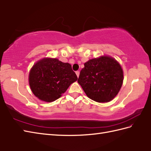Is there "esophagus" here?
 <instances>
[{"label": "esophagus", "instance_id": "1", "mask_svg": "<svg viewBox=\"0 0 151 151\" xmlns=\"http://www.w3.org/2000/svg\"><path fill=\"white\" fill-rule=\"evenodd\" d=\"M79 71H76V75H77V76H78V78H79Z\"/></svg>", "mask_w": 151, "mask_h": 151}]
</instances>
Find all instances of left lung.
<instances>
[{
    "instance_id": "obj_1",
    "label": "left lung",
    "mask_w": 151,
    "mask_h": 151,
    "mask_svg": "<svg viewBox=\"0 0 151 151\" xmlns=\"http://www.w3.org/2000/svg\"><path fill=\"white\" fill-rule=\"evenodd\" d=\"M78 82L90 99L99 103L111 101L123 81L121 66L114 59L104 56L85 63Z\"/></svg>"
}]
</instances>
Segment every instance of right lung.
<instances>
[{"instance_id":"obj_1","label":"right lung","mask_w":151,"mask_h":151,"mask_svg":"<svg viewBox=\"0 0 151 151\" xmlns=\"http://www.w3.org/2000/svg\"><path fill=\"white\" fill-rule=\"evenodd\" d=\"M78 80L69 63L58 59H43L33 65L29 74V83L37 98L46 102L58 99L69 86Z\"/></svg>"}]
</instances>
